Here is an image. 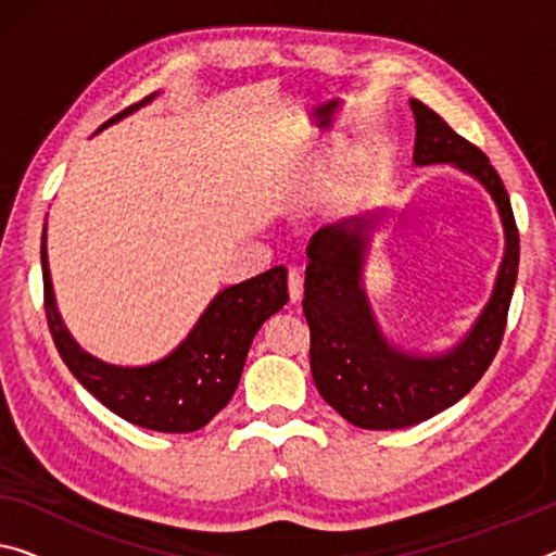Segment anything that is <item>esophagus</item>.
Masks as SVG:
<instances>
[{
	"instance_id": "esophagus-1",
	"label": "esophagus",
	"mask_w": 556,
	"mask_h": 556,
	"mask_svg": "<svg viewBox=\"0 0 556 556\" xmlns=\"http://www.w3.org/2000/svg\"><path fill=\"white\" fill-rule=\"evenodd\" d=\"M288 295L293 303H298L303 298V276L298 270L288 273Z\"/></svg>"
}]
</instances>
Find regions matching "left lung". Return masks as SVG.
Wrapping results in <instances>:
<instances>
[{"mask_svg":"<svg viewBox=\"0 0 556 556\" xmlns=\"http://www.w3.org/2000/svg\"><path fill=\"white\" fill-rule=\"evenodd\" d=\"M409 106L417 129L413 161L452 164L490 191L505 226V258L490 303L463 343L425 357L388 343L365 295L363 263L378 216L345 218L311 238L303 313L311 328L313 382L338 415L363 430H400L459 403L497 355L517 283L519 230L500 174L430 106L417 99Z\"/></svg>","mask_w":556,"mask_h":556,"instance_id":"1","label":"left lung"}]
</instances>
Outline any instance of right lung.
I'll list each match as a JSON object with an SVG mask.
<instances>
[{"instance_id":"1","label":"right lung","mask_w":556,"mask_h":556,"mask_svg":"<svg viewBox=\"0 0 556 556\" xmlns=\"http://www.w3.org/2000/svg\"><path fill=\"white\" fill-rule=\"evenodd\" d=\"M151 99L153 93L109 118L101 129ZM41 276L51 338L74 378L111 413L156 432H193L208 425L233 397L255 332L288 303V273L283 266L270 268L220 290L189 338L164 361L118 367L84 353L59 318L47 263V228L41 233Z\"/></svg>"}]
</instances>
